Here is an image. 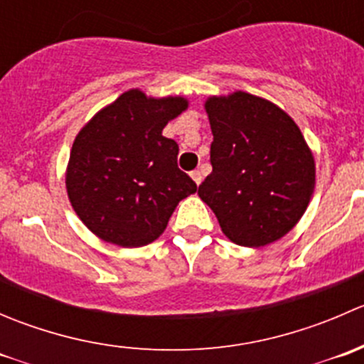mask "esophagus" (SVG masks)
Returning <instances> with one entry per match:
<instances>
[{
  "instance_id": "esophagus-1",
  "label": "esophagus",
  "mask_w": 364,
  "mask_h": 364,
  "mask_svg": "<svg viewBox=\"0 0 364 364\" xmlns=\"http://www.w3.org/2000/svg\"><path fill=\"white\" fill-rule=\"evenodd\" d=\"M190 176H192V179L197 183V185H200V183H203V172L200 171H192L190 172Z\"/></svg>"
}]
</instances>
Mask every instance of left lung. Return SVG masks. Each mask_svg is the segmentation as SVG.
I'll use <instances>...</instances> for the list:
<instances>
[{
	"instance_id": "left-lung-1",
	"label": "left lung",
	"mask_w": 364,
	"mask_h": 364,
	"mask_svg": "<svg viewBox=\"0 0 364 364\" xmlns=\"http://www.w3.org/2000/svg\"><path fill=\"white\" fill-rule=\"evenodd\" d=\"M213 132V172L199 197L223 234L241 247L284 237L306 211L315 161L287 112L255 95L236 91L205 100Z\"/></svg>"
}]
</instances>
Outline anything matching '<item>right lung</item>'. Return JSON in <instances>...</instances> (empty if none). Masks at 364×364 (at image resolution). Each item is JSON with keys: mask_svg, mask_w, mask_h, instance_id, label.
I'll list each match as a JSON object with an SVG mask.
<instances>
[{"mask_svg": "<svg viewBox=\"0 0 364 364\" xmlns=\"http://www.w3.org/2000/svg\"><path fill=\"white\" fill-rule=\"evenodd\" d=\"M188 102L130 90L77 134L67 167L73 211L100 240L124 248L151 243L197 185L178 167V144L161 135Z\"/></svg>", "mask_w": 364, "mask_h": 364, "instance_id": "obj_1", "label": "right lung"}]
</instances>
